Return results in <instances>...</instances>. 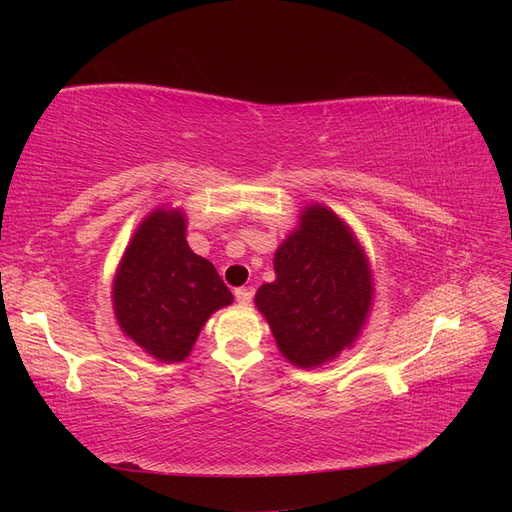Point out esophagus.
Returning a JSON list of instances; mask_svg holds the SVG:
<instances>
[{
  "label": "esophagus",
  "instance_id": "obj_1",
  "mask_svg": "<svg viewBox=\"0 0 512 512\" xmlns=\"http://www.w3.org/2000/svg\"><path fill=\"white\" fill-rule=\"evenodd\" d=\"M235 299L239 305H250L252 303V290L250 288H237Z\"/></svg>",
  "mask_w": 512,
  "mask_h": 512
}]
</instances>
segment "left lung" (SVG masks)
<instances>
[{"label": "left lung", "instance_id": "obj_1", "mask_svg": "<svg viewBox=\"0 0 512 512\" xmlns=\"http://www.w3.org/2000/svg\"><path fill=\"white\" fill-rule=\"evenodd\" d=\"M273 267L275 282L258 288L256 305L292 365L316 367L354 342L374 288L361 245L333 211L307 207Z\"/></svg>", "mask_w": 512, "mask_h": 512}]
</instances>
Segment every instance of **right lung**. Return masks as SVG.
Here are the masks:
<instances>
[{
	"instance_id": "add662e5",
	"label": "right lung",
	"mask_w": 512,
	"mask_h": 512,
	"mask_svg": "<svg viewBox=\"0 0 512 512\" xmlns=\"http://www.w3.org/2000/svg\"><path fill=\"white\" fill-rule=\"evenodd\" d=\"M119 327L151 356L183 361L215 309L232 294L209 260L185 241L179 211H156L138 226L113 284Z\"/></svg>"
}]
</instances>
